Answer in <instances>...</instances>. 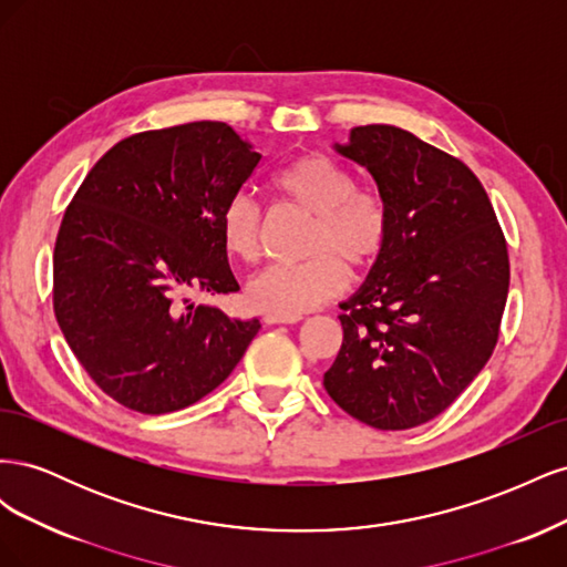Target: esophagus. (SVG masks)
<instances>
[{"label": "esophagus", "instance_id": "1", "mask_svg": "<svg viewBox=\"0 0 567 567\" xmlns=\"http://www.w3.org/2000/svg\"><path fill=\"white\" fill-rule=\"evenodd\" d=\"M302 317H277V315H265V323L274 326V323H298Z\"/></svg>", "mask_w": 567, "mask_h": 567}]
</instances>
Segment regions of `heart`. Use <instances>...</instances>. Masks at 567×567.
<instances>
[{"label": "heart", "instance_id": "b5f03b06", "mask_svg": "<svg viewBox=\"0 0 567 567\" xmlns=\"http://www.w3.org/2000/svg\"><path fill=\"white\" fill-rule=\"evenodd\" d=\"M277 192L298 210L315 217L300 265H269L246 286V300L257 312L300 317L338 298L348 288V269H371L385 250L390 213L385 200L357 188L352 169L323 153H310L284 165L271 177ZM221 244L244 262L262 250L265 217L250 192H236L219 217Z\"/></svg>", "mask_w": 567, "mask_h": 567}]
</instances>
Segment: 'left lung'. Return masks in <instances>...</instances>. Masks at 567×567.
<instances>
[{
  "label": "left lung",
  "instance_id": "1",
  "mask_svg": "<svg viewBox=\"0 0 567 567\" xmlns=\"http://www.w3.org/2000/svg\"><path fill=\"white\" fill-rule=\"evenodd\" d=\"M342 158L367 167L390 213L383 255L340 302L342 346L323 388L350 416L406 431L442 414L499 338L508 250L483 184L392 125H364Z\"/></svg>",
  "mask_w": 567,
  "mask_h": 567
}]
</instances>
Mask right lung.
<instances>
[{
	"label": "right lung",
	"instance_id": "right-lung-1",
	"mask_svg": "<svg viewBox=\"0 0 567 567\" xmlns=\"http://www.w3.org/2000/svg\"><path fill=\"white\" fill-rule=\"evenodd\" d=\"M227 123L132 134L90 169L54 248V315L111 400L148 416L203 400L260 331L208 302L236 293L227 200L260 163Z\"/></svg>",
	"mask_w": 567,
	"mask_h": 567
}]
</instances>
